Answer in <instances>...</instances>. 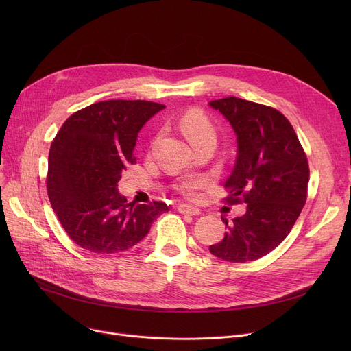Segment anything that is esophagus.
<instances>
[{
  "label": "esophagus",
  "instance_id": "1",
  "mask_svg": "<svg viewBox=\"0 0 351 351\" xmlns=\"http://www.w3.org/2000/svg\"><path fill=\"white\" fill-rule=\"evenodd\" d=\"M178 210H179L180 213H188V215H199V213H200V210H199L197 208L191 206V205H186V204H180V205L178 206Z\"/></svg>",
  "mask_w": 351,
  "mask_h": 351
}]
</instances>
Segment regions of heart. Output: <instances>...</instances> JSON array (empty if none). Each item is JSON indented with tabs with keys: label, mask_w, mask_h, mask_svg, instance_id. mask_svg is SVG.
Listing matches in <instances>:
<instances>
[{
	"label": "heart",
	"mask_w": 351,
	"mask_h": 351,
	"mask_svg": "<svg viewBox=\"0 0 351 351\" xmlns=\"http://www.w3.org/2000/svg\"><path fill=\"white\" fill-rule=\"evenodd\" d=\"M179 128L182 134L193 146L204 141H216V129L212 121L199 109H189L179 119ZM206 186V179L189 178L179 183V191L189 197L196 196L200 188Z\"/></svg>",
	"instance_id": "heart-1"
}]
</instances>
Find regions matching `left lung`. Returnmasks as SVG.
Instances as JSON below:
<instances>
[{
	"instance_id": "left-lung-1",
	"label": "left lung",
	"mask_w": 351,
	"mask_h": 351,
	"mask_svg": "<svg viewBox=\"0 0 351 351\" xmlns=\"http://www.w3.org/2000/svg\"><path fill=\"white\" fill-rule=\"evenodd\" d=\"M210 106L225 115L237 135L225 200L247 208L232 223L222 217L228 232L209 250L226 262H253L278 247L296 223L307 199V156L278 109L236 97L212 101Z\"/></svg>"
}]
</instances>
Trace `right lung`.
Here are the masks:
<instances>
[{"instance_id": "right-lung-1", "label": "right lung", "mask_w": 351, "mask_h": 351, "mask_svg": "<svg viewBox=\"0 0 351 351\" xmlns=\"http://www.w3.org/2000/svg\"><path fill=\"white\" fill-rule=\"evenodd\" d=\"M165 105L112 99L72 114L53 138L47 192L71 241L94 253L123 252L139 243L165 202L136 205L118 193V182L134 165L138 132Z\"/></svg>"}]
</instances>
